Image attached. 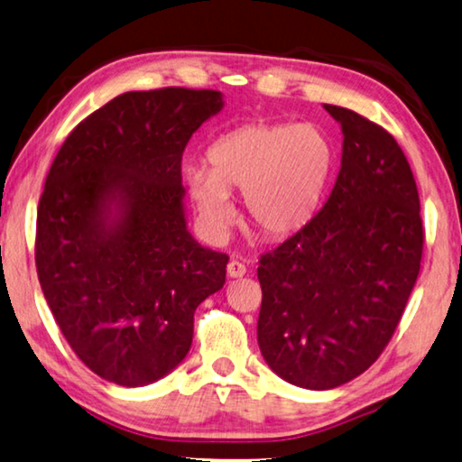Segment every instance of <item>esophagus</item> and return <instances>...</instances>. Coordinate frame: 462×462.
I'll return each mask as SVG.
<instances>
[{
    "instance_id": "34e87169",
    "label": "esophagus",
    "mask_w": 462,
    "mask_h": 462,
    "mask_svg": "<svg viewBox=\"0 0 462 462\" xmlns=\"http://www.w3.org/2000/svg\"><path fill=\"white\" fill-rule=\"evenodd\" d=\"M246 274V264L240 263V260H230L228 263V276L232 279H240V276Z\"/></svg>"
}]
</instances>
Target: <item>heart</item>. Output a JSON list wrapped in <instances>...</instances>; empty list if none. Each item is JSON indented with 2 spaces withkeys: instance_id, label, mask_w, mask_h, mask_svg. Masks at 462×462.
Returning a JSON list of instances; mask_svg holds the SVG:
<instances>
[{
  "instance_id": "b5f03b06",
  "label": "heart",
  "mask_w": 462,
  "mask_h": 462,
  "mask_svg": "<svg viewBox=\"0 0 462 462\" xmlns=\"http://www.w3.org/2000/svg\"><path fill=\"white\" fill-rule=\"evenodd\" d=\"M337 151L313 123L246 125L208 149V170L191 167L188 188L212 234L234 220L230 196L245 194L246 220L264 238H287L317 214Z\"/></svg>"
}]
</instances>
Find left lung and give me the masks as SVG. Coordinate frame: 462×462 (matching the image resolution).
<instances>
[{
	"instance_id": "1",
	"label": "left lung",
	"mask_w": 462,
	"mask_h": 462,
	"mask_svg": "<svg viewBox=\"0 0 462 462\" xmlns=\"http://www.w3.org/2000/svg\"><path fill=\"white\" fill-rule=\"evenodd\" d=\"M341 123V170L303 230L260 254L258 346L289 383L331 390L388 346L420 273V198L382 125L325 105Z\"/></svg>"
}]
</instances>
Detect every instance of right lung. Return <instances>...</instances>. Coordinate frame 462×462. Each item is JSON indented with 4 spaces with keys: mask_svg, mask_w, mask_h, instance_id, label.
<instances>
[{
    "mask_svg": "<svg viewBox=\"0 0 462 462\" xmlns=\"http://www.w3.org/2000/svg\"><path fill=\"white\" fill-rule=\"evenodd\" d=\"M220 108L209 88L125 92L72 129L46 175L38 279L74 354L106 382L170 374L198 305L224 287L228 254L191 238L181 204L183 149Z\"/></svg>",
    "mask_w": 462,
    "mask_h": 462,
    "instance_id": "add662e5",
    "label": "right lung"
}]
</instances>
